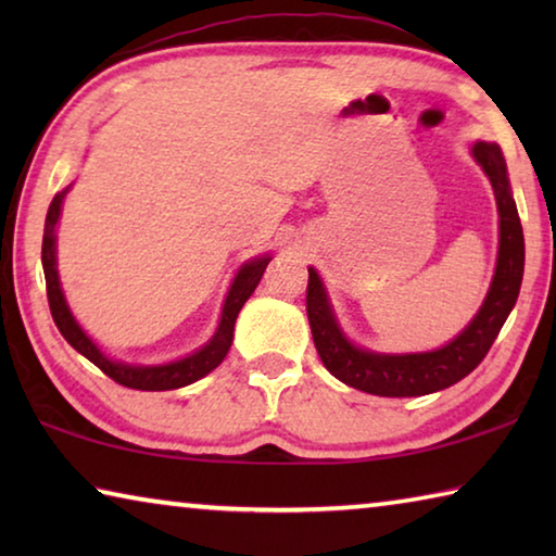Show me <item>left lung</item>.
<instances>
[{"mask_svg": "<svg viewBox=\"0 0 556 556\" xmlns=\"http://www.w3.org/2000/svg\"><path fill=\"white\" fill-rule=\"evenodd\" d=\"M470 152L485 176L491 178L497 215H501V244H497L495 275L481 312L454 341L429 353L390 355L363 351L343 336L333 308L328 304L321 277L316 275L314 267H308L306 314L316 351L321 355L326 370L355 390L380 394V397H419V394L451 388L478 368V363L483 361L501 333L505 318L513 312L525 271L520 215H517V205L513 201L501 147L476 142Z\"/></svg>", "mask_w": 556, "mask_h": 556, "instance_id": "1", "label": "left lung"}]
</instances>
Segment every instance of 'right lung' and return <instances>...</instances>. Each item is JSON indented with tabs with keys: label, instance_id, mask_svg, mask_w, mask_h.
<instances>
[{
	"label": "right lung",
	"instance_id": "1",
	"mask_svg": "<svg viewBox=\"0 0 556 556\" xmlns=\"http://www.w3.org/2000/svg\"><path fill=\"white\" fill-rule=\"evenodd\" d=\"M68 188L61 193L53 195L49 205V213H46V225H43V244H41V262H43V275H46V294H49V306L55 326H59L61 336L68 341L75 351L86 355L90 363H96L98 368L119 384H125L129 390H144V392H162V390H178L186 388L195 380H201L211 370L218 368L223 357L228 355L230 343H232V328L235 318H238L240 308L244 301L250 299L252 291L257 289L262 275L269 265V255L255 257L252 262H244L240 267L238 277H235L232 287L228 291V299L223 304L220 324L218 331L205 343L201 351L181 357V361L166 363V365H129V363H117L110 361V357L100 351V348L90 341L88 333L83 331L75 321L68 304H65L61 281H59V269H55V225L61 218V205Z\"/></svg>",
	"mask_w": 556,
	"mask_h": 556
}]
</instances>
